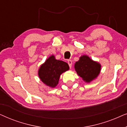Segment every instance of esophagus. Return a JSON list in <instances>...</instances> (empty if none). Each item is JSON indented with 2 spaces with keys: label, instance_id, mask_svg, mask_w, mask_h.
Here are the masks:
<instances>
[{
  "label": "esophagus",
  "instance_id": "obj_1",
  "mask_svg": "<svg viewBox=\"0 0 127 127\" xmlns=\"http://www.w3.org/2000/svg\"><path fill=\"white\" fill-rule=\"evenodd\" d=\"M67 64H68V65L69 66V67H70V68H71V67H72V60H67Z\"/></svg>",
  "mask_w": 127,
  "mask_h": 127
}]
</instances>
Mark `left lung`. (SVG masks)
Segmentation results:
<instances>
[{
	"mask_svg": "<svg viewBox=\"0 0 127 127\" xmlns=\"http://www.w3.org/2000/svg\"><path fill=\"white\" fill-rule=\"evenodd\" d=\"M75 70L80 77L86 82L95 79L99 74L100 65L94 62L87 55H83L74 65Z\"/></svg>",
	"mask_w": 127,
	"mask_h": 127,
	"instance_id": "1",
	"label": "left lung"
}]
</instances>
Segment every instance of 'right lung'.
<instances>
[{
    "instance_id": "obj_1",
    "label": "right lung",
    "mask_w": 127,
    "mask_h": 127,
    "mask_svg": "<svg viewBox=\"0 0 127 127\" xmlns=\"http://www.w3.org/2000/svg\"><path fill=\"white\" fill-rule=\"evenodd\" d=\"M69 69L66 62L55 60L54 56L52 55L40 67L39 76L47 86L55 87L58 84L61 74Z\"/></svg>"
}]
</instances>
